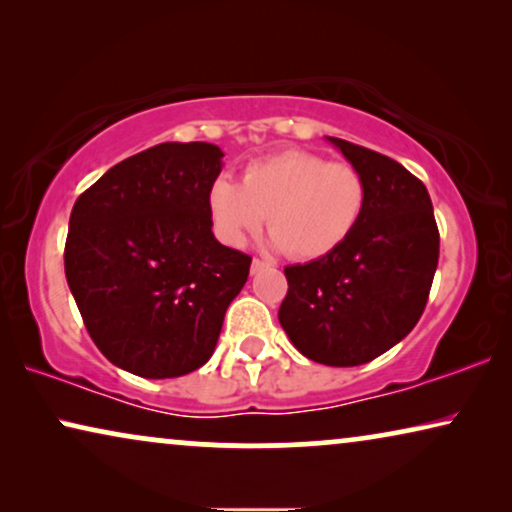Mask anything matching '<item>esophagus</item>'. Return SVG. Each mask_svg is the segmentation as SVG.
<instances>
[{
    "label": "esophagus",
    "instance_id": "obj_1",
    "mask_svg": "<svg viewBox=\"0 0 512 512\" xmlns=\"http://www.w3.org/2000/svg\"><path fill=\"white\" fill-rule=\"evenodd\" d=\"M265 268H268V263H265V261H258V258L251 261V275H256V272H261Z\"/></svg>",
    "mask_w": 512,
    "mask_h": 512
}]
</instances>
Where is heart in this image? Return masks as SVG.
Returning <instances> with one entry per match:
<instances>
[{"instance_id":"obj_1","label":"heart","mask_w":512,"mask_h":512,"mask_svg":"<svg viewBox=\"0 0 512 512\" xmlns=\"http://www.w3.org/2000/svg\"><path fill=\"white\" fill-rule=\"evenodd\" d=\"M366 207V181L349 163L286 149L251 160L242 184L219 174L207 188L214 235L240 249L268 216L272 244L296 261H314L340 247Z\"/></svg>"}]
</instances>
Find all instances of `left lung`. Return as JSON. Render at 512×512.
<instances>
[{
    "mask_svg": "<svg viewBox=\"0 0 512 512\" xmlns=\"http://www.w3.org/2000/svg\"><path fill=\"white\" fill-rule=\"evenodd\" d=\"M366 181L354 233L328 256L284 270L279 324L293 347L324 366H361L398 345L422 317L440 237L429 191L382 153L326 137Z\"/></svg>",
    "mask_w": 512,
    "mask_h": 512,
    "instance_id": "left-lung-1",
    "label": "left lung"
}]
</instances>
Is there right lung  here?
<instances>
[{
  "instance_id": "right-lung-1",
  "label": "right lung",
  "mask_w": 512,
  "mask_h": 512,
  "mask_svg": "<svg viewBox=\"0 0 512 512\" xmlns=\"http://www.w3.org/2000/svg\"><path fill=\"white\" fill-rule=\"evenodd\" d=\"M223 151L165 142L125 158L74 202L65 275L97 349L146 380L214 354L251 258L216 240L207 188Z\"/></svg>"
}]
</instances>
